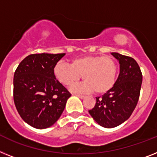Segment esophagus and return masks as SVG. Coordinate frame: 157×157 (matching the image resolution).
Wrapping results in <instances>:
<instances>
[{"instance_id": "esophagus-1", "label": "esophagus", "mask_w": 157, "mask_h": 157, "mask_svg": "<svg viewBox=\"0 0 157 157\" xmlns=\"http://www.w3.org/2000/svg\"><path fill=\"white\" fill-rule=\"evenodd\" d=\"M75 95V96H76V97H78L79 98H81V99H83V98H85V96L84 95H80V94H73Z\"/></svg>"}]
</instances>
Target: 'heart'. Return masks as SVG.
Segmentation results:
<instances>
[{
  "instance_id": "obj_1",
  "label": "heart",
  "mask_w": 157,
  "mask_h": 157,
  "mask_svg": "<svg viewBox=\"0 0 157 157\" xmlns=\"http://www.w3.org/2000/svg\"><path fill=\"white\" fill-rule=\"evenodd\" d=\"M116 60L109 56H85L75 58L68 64L60 61L54 66L53 74L64 86H72L81 78L85 82L76 90L94 91L96 94H104L111 90L117 76Z\"/></svg>"
}]
</instances>
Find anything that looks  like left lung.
I'll return each mask as SVG.
<instances>
[{"instance_id": "left-lung-1", "label": "left lung", "mask_w": 157, "mask_h": 157, "mask_svg": "<svg viewBox=\"0 0 157 157\" xmlns=\"http://www.w3.org/2000/svg\"><path fill=\"white\" fill-rule=\"evenodd\" d=\"M120 64V74L113 89L97 102L89 113L98 124L111 128L127 121L137 105L142 73L137 62L130 56L112 52Z\"/></svg>"}]
</instances>
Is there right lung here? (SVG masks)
<instances>
[{
    "instance_id": "right-lung-1",
    "label": "right lung",
    "mask_w": 157,
    "mask_h": 157,
    "mask_svg": "<svg viewBox=\"0 0 157 157\" xmlns=\"http://www.w3.org/2000/svg\"><path fill=\"white\" fill-rule=\"evenodd\" d=\"M64 55L31 54L14 72V104L24 121L35 128H47L56 123L71 97L53 74L54 66Z\"/></svg>"
}]
</instances>
